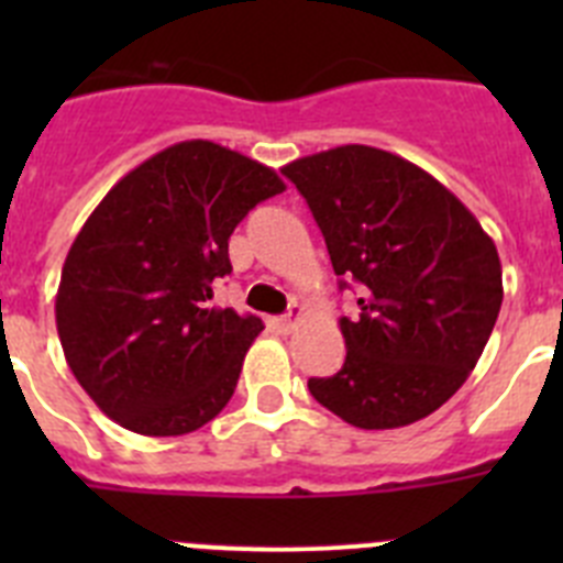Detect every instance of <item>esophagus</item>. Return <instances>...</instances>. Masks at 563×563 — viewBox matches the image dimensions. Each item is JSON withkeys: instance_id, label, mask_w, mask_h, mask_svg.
Returning <instances> with one entry per match:
<instances>
[{"instance_id": "esophagus-1", "label": "esophagus", "mask_w": 563, "mask_h": 563, "mask_svg": "<svg viewBox=\"0 0 563 563\" xmlns=\"http://www.w3.org/2000/svg\"><path fill=\"white\" fill-rule=\"evenodd\" d=\"M301 316H305V312H301V307L292 305L287 316L276 318V327H278V330H282V332H292V330H296V327H298V321H301Z\"/></svg>"}]
</instances>
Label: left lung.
<instances>
[{
	"label": "left lung",
	"instance_id": "obj_1",
	"mask_svg": "<svg viewBox=\"0 0 563 563\" xmlns=\"http://www.w3.org/2000/svg\"><path fill=\"white\" fill-rule=\"evenodd\" d=\"M324 233L341 290L346 361L310 377V395L357 429L429 417L474 372L501 307V262L449 188L375 146H338L282 168Z\"/></svg>",
	"mask_w": 563,
	"mask_h": 563
}]
</instances>
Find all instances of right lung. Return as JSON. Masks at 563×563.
Listing matches in <instances>:
<instances>
[{"label": "right lung", "mask_w": 563, "mask_h": 563, "mask_svg": "<svg viewBox=\"0 0 563 563\" xmlns=\"http://www.w3.org/2000/svg\"><path fill=\"white\" fill-rule=\"evenodd\" d=\"M285 191L273 168L211 141H183L118 180L78 231L62 271L64 357L98 409L146 437H180L236 389L256 316L213 307L228 239Z\"/></svg>", "instance_id": "1"}]
</instances>
